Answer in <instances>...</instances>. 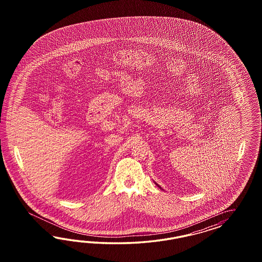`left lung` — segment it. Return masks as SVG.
<instances>
[{
  "mask_svg": "<svg viewBox=\"0 0 262 262\" xmlns=\"http://www.w3.org/2000/svg\"><path fill=\"white\" fill-rule=\"evenodd\" d=\"M156 184H157V185H158V186H159V187H160V186H159V184H158V183H156ZM160 189H161V187H160Z\"/></svg>",
  "mask_w": 262,
  "mask_h": 262,
  "instance_id": "1",
  "label": "left lung"
}]
</instances>
